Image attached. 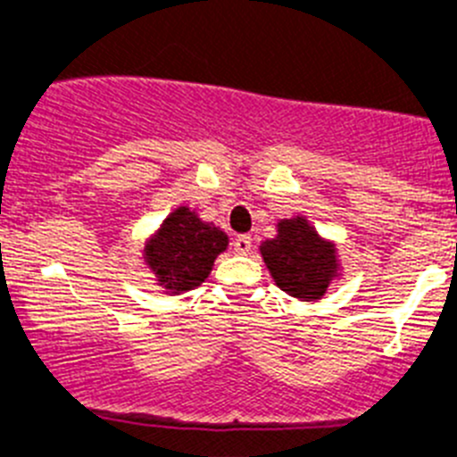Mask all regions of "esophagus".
I'll return each mask as SVG.
<instances>
[{"label": "esophagus", "instance_id": "34e87169", "mask_svg": "<svg viewBox=\"0 0 457 457\" xmlns=\"http://www.w3.org/2000/svg\"><path fill=\"white\" fill-rule=\"evenodd\" d=\"M250 250H253V238H250V237H237V238H234V253L248 254Z\"/></svg>", "mask_w": 457, "mask_h": 457}]
</instances>
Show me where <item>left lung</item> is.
<instances>
[{
  "label": "left lung",
  "instance_id": "left-lung-1",
  "mask_svg": "<svg viewBox=\"0 0 457 457\" xmlns=\"http://www.w3.org/2000/svg\"><path fill=\"white\" fill-rule=\"evenodd\" d=\"M275 229L278 234L273 238L259 244L270 278L291 298L319 303L328 294L330 282L341 275L337 244L320 237L305 216L278 220Z\"/></svg>",
  "mask_w": 457,
  "mask_h": 457
}]
</instances>
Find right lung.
Segmentation results:
<instances>
[{"label": "right lung", "instance_id": "add662e5", "mask_svg": "<svg viewBox=\"0 0 457 457\" xmlns=\"http://www.w3.org/2000/svg\"><path fill=\"white\" fill-rule=\"evenodd\" d=\"M229 245L219 225L207 223L187 204L172 209L143 245V264L154 275L163 294L179 295L209 278L213 262Z\"/></svg>", "mask_w": 457, "mask_h": 457}]
</instances>
